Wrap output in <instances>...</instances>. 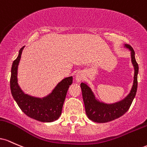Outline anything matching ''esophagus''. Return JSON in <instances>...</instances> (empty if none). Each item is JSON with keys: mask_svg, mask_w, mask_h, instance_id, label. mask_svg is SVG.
<instances>
[{"mask_svg": "<svg viewBox=\"0 0 147 147\" xmlns=\"http://www.w3.org/2000/svg\"><path fill=\"white\" fill-rule=\"evenodd\" d=\"M76 80L77 82H80L84 78V74L81 71H78L76 74Z\"/></svg>", "mask_w": 147, "mask_h": 147, "instance_id": "esophagus-1", "label": "esophagus"}]
</instances>
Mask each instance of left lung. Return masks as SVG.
Returning <instances> with one entry per match:
<instances>
[{
  "label": "left lung",
  "mask_w": 147,
  "mask_h": 147,
  "mask_svg": "<svg viewBox=\"0 0 147 147\" xmlns=\"http://www.w3.org/2000/svg\"><path fill=\"white\" fill-rule=\"evenodd\" d=\"M123 47L131 51V62L134 68V80L133 85L131 91L126 97L113 103H105L99 100L96 97L94 93L87 82H84L80 84L86 115L87 117L94 122H108L121 117L129 109L136 96L138 88V74L139 67L136 60L135 51L133 48L128 44H124Z\"/></svg>",
  "instance_id": "left-lung-1"
}]
</instances>
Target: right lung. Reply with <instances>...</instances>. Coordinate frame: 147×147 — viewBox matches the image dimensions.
<instances>
[{"mask_svg":"<svg viewBox=\"0 0 147 147\" xmlns=\"http://www.w3.org/2000/svg\"><path fill=\"white\" fill-rule=\"evenodd\" d=\"M25 47L19 50V55L13 62L11 70L10 90L19 108L29 117L42 122H53L60 117L67 91L73 82V77L64 78L46 96L39 97L26 94L18 83V67Z\"/></svg>","mask_w":147,"mask_h":147,"instance_id":"right-lung-1","label":"right lung"}]
</instances>
